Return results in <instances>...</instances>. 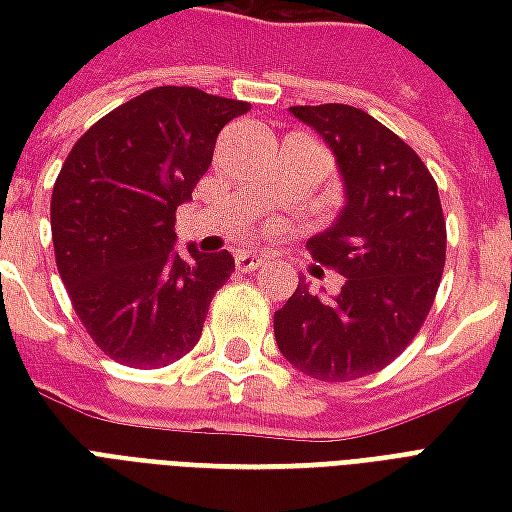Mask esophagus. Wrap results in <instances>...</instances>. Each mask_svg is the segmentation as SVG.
I'll list each match as a JSON object with an SVG mask.
<instances>
[{"mask_svg": "<svg viewBox=\"0 0 512 512\" xmlns=\"http://www.w3.org/2000/svg\"><path fill=\"white\" fill-rule=\"evenodd\" d=\"M260 266H266V257L255 255V252H238L235 255V268L238 271H255Z\"/></svg>", "mask_w": 512, "mask_h": 512, "instance_id": "esophagus-1", "label": "esophagus"}]
</instances>
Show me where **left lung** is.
Wrapping results in <instances>:
<instances>
[{
    "label": "left lung",
    "instance_id": "obj_1",
    "mask_svg": "<svg viewBox=\"0 0 512 512\" xmlns=\"http://www.w3.org/2000/svg\"><path fill=\"white\" fill-rule=\"evenodd\" d=\"M290 112L329 142L343 172V213L307 249L343 274L345 285L329 299L299 279L274 312V337L282 356L310 378L373 376L406 351L436 299L447 255L439 186L414 147L356 106Z\"/></svg>",
    "mask_w": 512,
    "mask_h": 512
}]
</instances>
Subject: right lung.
Masks as SVG:
<instances>
[{"label":"right lung","mask_w":512,"mask_h":512,"mask_svg":"<svg viewBox=\"0 0 512 512\" xmlns=\"http://www.w3.org/2000/svg\"><path fill=\"white\" fill-rule=\"evenodd\" d=\"M252 106L153 87L79 136L51 191L57 271L109 359L156 370L197 345L233 255L175 252V211L208 172L216 136Z\"/></svg>","instance_id":"1"}]
</instances>
